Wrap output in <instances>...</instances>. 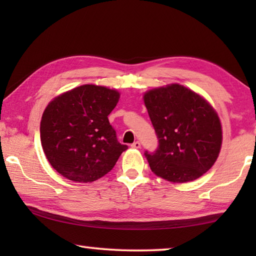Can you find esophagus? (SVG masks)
<instances>
[{"instance_id": "obj_1", "label": "esophagus", "mask_w": 256, "mask_h": 256, "mask_svg": "<svg viewBox=\"0 0 256 256\" xmlns=\"http://www.w3.org/2000/svg\"><path fill=\"white\" fill-rule=\"evenodd\" d=\"M131 146L133 149H140L141 148V144L138 141H136V142H133V144H131Z\"/></svg>"}]
</instances>
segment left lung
Here are the masks:
<instances>
[{"instance_id":"8db88e82","label":"left lung","mask_w":256,"mask_h":256,"mask_svg":"<svg viewBox=\"0 0 256 256\" xmlns=\"http://www.w3.org/2000/svg\"><path fill=\"white\" fill-rule=\"evenodd\" d=\"M144 98L159 142L154 152H144L151 170L172 183L201 177L222 148L216 110L200 94L177 84L149 90Z\"/></svg>"}]
</instances>
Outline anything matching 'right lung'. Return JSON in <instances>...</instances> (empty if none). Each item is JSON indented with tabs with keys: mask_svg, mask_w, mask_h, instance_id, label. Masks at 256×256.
Returning <instances> with one entry per match:
<instances>
[{
	"mask_svg": "<svg viewBox=\"0 0 256 256\" xmlns=\"http://www.w3.org/2000/svg\"><path fill=\"white\" fill-rule=\"evenodd\" d=\"M118 92L84 84L54 98L42 114L40 141L52 167L68 180L92 183L112 170L128 146L120 144L108 115Z\"/></svg>",
	"mask_w": 256,
	"mask_h": 256,
	"instance_id": "1",
	"label": "right lung"
}]
</instances>
